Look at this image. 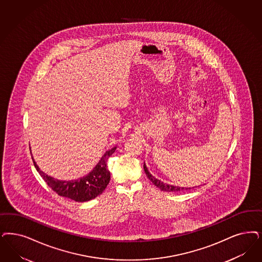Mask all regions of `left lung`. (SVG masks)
Returning <instances> with one entry per match:
<instances>
[{"label": "left lung", "mask_w": 262, "mask_h": 262, "mask_svg": "<svg viewBox=\"0 0 262 262\" xmlns=\"http://www.w3.org/2000/svg\"><path fill=\"white\" fill-rule=\"evenodd\" d=\"M143 167H144L146 176L149 178V180L151 181L156 187H158L159 189H161L163 191H179V190H190L191 189V188H184V187H178V186H173V185L163 183V181L159 180L156 177H154L153 175L148 170L145 163Z\"/></svg>", "instance_id": "obj_1"}]
</instances>
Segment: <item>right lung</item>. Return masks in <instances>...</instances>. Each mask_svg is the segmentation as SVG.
Wrapping results in <instances>:
<instances>
[{
	"instance_id": "right-lung-1",
	"label": "right lung",
	"mask_w": 262,
	"mask_h": 262,
	"mask_svg": "<svg viewBox=\"0 0 262 262\" xmlns=\"http://www.w3.org/2000/svg\"><path fill=\"white\" fill-rule=\"evenodd\" d=\"M116 148L117 147L115 146L112 149L106 151L90 173L76 180L63 181L55 179L39 169L34 158L33 162L36 170L42 177V179L59 195L72 199L77 202H85L91 199H96L107 187L110 181L107 160L115 152Z\"/></svg>"
}]
</instances>
